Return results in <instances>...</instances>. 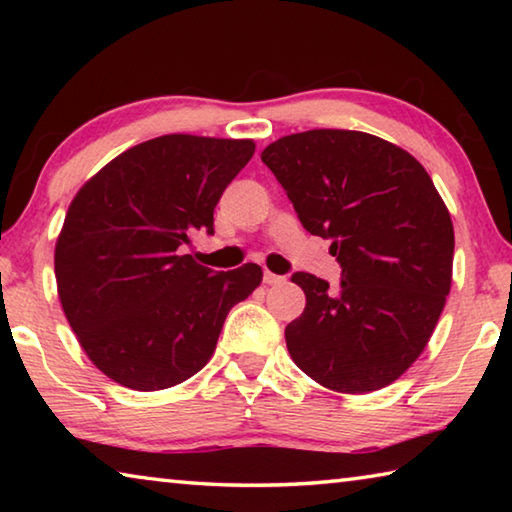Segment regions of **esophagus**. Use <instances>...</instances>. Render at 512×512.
<instances>
[{
  "label": "esophagus",
  "mask_w": 512,
  "mask_h": 512,
  "mask_svg": "<svg viewBox=\"0 0 512 512\" xmlns=\"http://www.w3.org/2000/svg\"><path fill=\"white\" fill-rule=\"evenodd\" d=\"M264 282L271 284V287H273V284H282L284 277H282V275H275V273H271V271H266V273H264Z\"/></svg>",
  "instance_id": "34e87169"
}]
</instances>
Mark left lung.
Wrapping results in <instances>:
<instances>
[{"mask_svg": "<svg viewBox=\"0 0 512 512\" xmlns=\"http://www.w3.org/2000/svg\"><path fill=\"white\" fill-rule=\"evenodd\" d=\"M262 162L341 264L339 291L293 273L307 305L284 329L291 359L336 393L393 384L429 343L452 287L454 225L429 173L400 146L334 128L280 137Z\"/></svg>", "mask_w": 512, "mask_h": 512, "instance_id": "obj_1", "label": "left lung"}]
</instances>
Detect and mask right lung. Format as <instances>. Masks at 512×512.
I'll return each mask as SVG.
<instances>
[{
    "label": "right lung",
    "mask_w": 512,
    "mask_h": 512,
    "mask_svg": "<svg viewBox=\"0 0 512 512\" xmlns=\"http://www.w3.org/2000/svg\"><path fill=\"white\" fill-rule=\"evenodd\" d=\"M253 153V140L162 135L74 196L54 253L58 298L112 381L149 393L196 375L228 311L259 287L257 264L214 273L183 255L196 232L214 235V207Z\"/></svg>",
    "instance_id": "add662e5"
}]
</instances>
